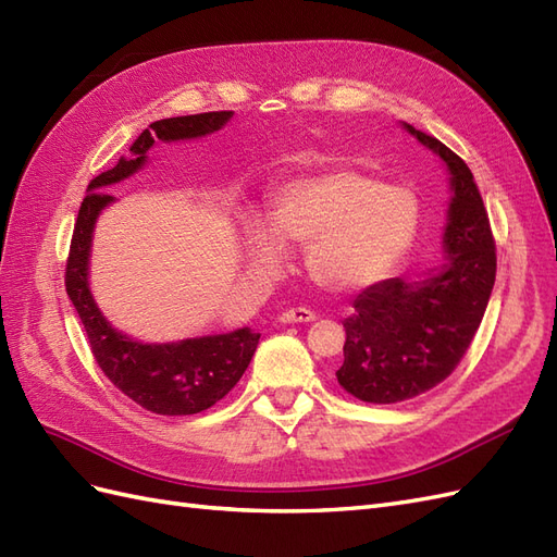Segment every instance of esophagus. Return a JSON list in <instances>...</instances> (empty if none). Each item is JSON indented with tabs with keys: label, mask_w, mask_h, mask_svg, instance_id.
I'll return each instance as SVG.
<instances>
[{
	"label": "esophagus",
	"mask_w": 557,
	"mask_h": 557,
	"mask_svg": "<svg viewBox=\"0 0 557 557\" xmlns=\"http://www.w3.org/2000/svg\"><path fill=\"white\" fill-rule=\"evenodd\" d=\"M313 320H315V313L307 307H297L281 313V323H313Z\"/></svg>",
	"instance_id": "34e87169"
}]
</instances>
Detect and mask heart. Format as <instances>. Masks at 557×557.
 I'll return each mask as SVG.
<instances>
[{
    "instance_id": "heart-1",
    "label": "heart",
    "mask_w": 557,
    "mask_h": 557,
    "mask_svg": "<svg viewBox=\"0 0 557 557\" xmlns=\"http://www.w3.org/2000/svg\"><path fill=\"white\" fill-rule=\"evenodd\" d=\"M272 227L246 221L252 262L281 269L285 244L309 246L311 278L330 290H360L409 256L420 227L418 197L360 170H330L288 181L274 193Z\"/></svg>"
}]
</instances>
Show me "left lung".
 <instances>
[{"instance_id": "obj_1", "label": "left lung", "mask_w": 557, "mask_h": 557, "mask_svg": "<svg viewBox=\"0 0 557 557\" xmlns=\"http://www.w3.org/2000/svg\"><path fill=\"white\" fill-rule=\"evenodd\" d=\"M404 127L450 170L448 262L423 281H379L352 301L336 379L346 393L372 404L413 399L453 374L481 325L497 272L491 218L471 170L440 139Z\"/></svg>"}]
</instances>
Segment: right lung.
Here are the masks:
<instances>
[{"mask_svg": "<svg viewBox=\"0 0 557 557\" xmlns=\"http://www.w3.org/2000/svg\"><path fill=\"white\" fill-rule=\"evenodd\" d=\"M230 117L232 111H209L150 123L148 129L139 134V139L132 144L127 160L121 158L113 170H107L90 181L88 195L83 197L78 209L70 258H66L64 269L66 295L76 307L99 369L117 391L150 413L190 416L211 409L246 372L252 352L258 348L260 334L244 327L230 334L201 336V339H185L181 344L164 346H148L127 339L125 334L115 332L107 323L88 290L92 227L99 211L113 201L104 190L107 185L137 172L146 162L148 148L158 139L176 141L201 137V134L221 129Z\"/></svg>", "mask_w": 557, "mask_h": 557, "instance_id": "right-lung-1", "label": "right lung"}]
</instances>
